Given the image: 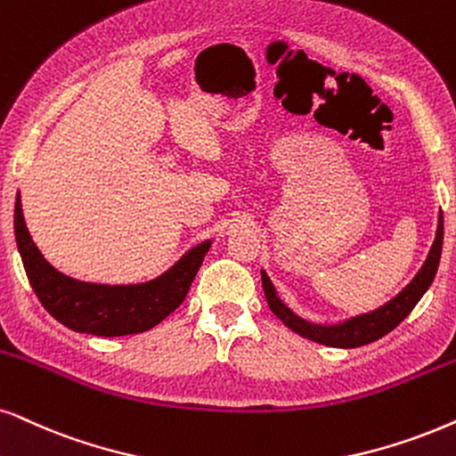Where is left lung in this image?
Listing matches in <instances>:
<instances>
[{"label":"left lung","instance_id":"obj_1","mask_svg":"<svg viewBox=\"0 0 456 456\" xmlns=\"http://www.w3.org/2000/svg\"><path fill=\"white\" fill-rule=\"evenodd\" d=\"M442 241H444V218L440 212L434 244H431V250L428 258H425L423 267L419 269V273L414 275L411 284H408L400 295H395L391 301L381 305L379 309L355 315V318H349L345 322H338V324L324 326V324H314V322L298 318L295 311L286 307L284 301L278 297L275 286L271 284L269 275L265 273V271H261L265 297H267L269 309L273 311V314L278 315V318L284 322L292 332L301 334V337L309 338V341L328 345V347H341V349L362 347V345L379 341V338L385 337V334L394 330V328L414 309V305L420 301V297L428 292V288L431 286V281H434L437 273V265H440Z\"/></svg>","mask_w":456,"mask_h":456}]
</instances>
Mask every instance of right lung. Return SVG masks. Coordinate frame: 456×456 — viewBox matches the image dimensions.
<instances>
[{"label":"right lung","instance_id":"add662e5","mask_svg":"<svg viewBox=\"0 0 456 456\" xmlns=\"http://www.w3.org/2000/svg\"><path fill=\"white\" fill-rule=\"evenodd\" d=\"M14 235L28 284L44 309L62 326L96 337H124L145 332L185 301L189 286L201 267L210 240L185 252L159 278L142 284H92L61 273L45 261L22 216L20 193L14 206Z\"/></svg>","mask_w":456,"mask_h":456}]
</instances>
